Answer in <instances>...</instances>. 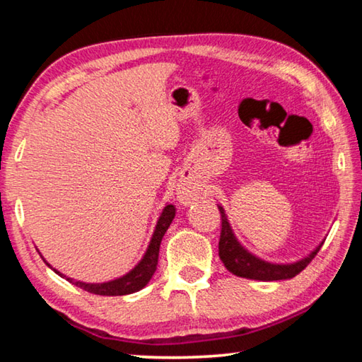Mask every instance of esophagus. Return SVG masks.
I'll use <instances>...</instances> for the list:
<instances>
[{
	"instance_id": "esophagus-1",
	"label": "esophagus",
	"mask_w": 362,
	"mask_h": 362,
	"mask_svg": "<svg viewBox=\"0 0 362 362\" xmlns=\"http://www.w3.org/2000/svg\"><path fill=\"white\" fill-rule=\"evenodd\" d=\"M177 198H179L180 203L189 204L193 201V198H194V193H193L192 188L187 187V185H183L179 189H177Z\"/></svg>"
}]
</instances>
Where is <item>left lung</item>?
Instances as JSON below:
<instances>
[{
    "mask_svg": "<svg viewBox=\"0 0 362 362\" xmlns=\"http://www.w3.org/2000/svg\"><path fill=\"white\" fill-rule=\"evenodd\" d=\"M218 211L222 214V231H220V241H218V255L220 260L223 262L225 268L230 273L236 274L240 278L255 279V281H281V279H291L306 268V265L315 259V255L320 252L322 243L311 252L292 263H273L268 260H263L260 257L254 255L252 252L243 246L235 236L231 225L226 217L225 209L220 204Z\"/></svg>",
    "mask_w": 362,
    "mask_h": 362,
    "instance_id": "1",
    "label": "left lung"
}]
</instances>
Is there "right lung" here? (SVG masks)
<instances>
[{"label": "right lung", "instance_id": "right-lung-1", "mask_svg": "<svg viewBox=\"0 0 362 362\" xmlns=\"http://www.w3.org/2000/svg\"><path fill=\"white\" fill-rule=\"evenodd\" d=\"M174 217H175V207L173 204H168L166 207H164L161 216H159V218H158L155 231H153L150 244L145 250L142 260H140L129 273L122 274L121 278H116L113 281H107V283H83V281L66 278L65 274H62L60 272H57V269H54L51 265H49L45 259L42 260H45L46 265L49 268H52L54 272L59 274V276L65 278L69 283L75 284L76 287H79V289L88 291L90 293H97V296H127V293L139 292L140 289H144V287L148 284V281L151 279V276L156 272L159 246H161L164 233L168 231L169 225L173 223Z\"/></svg>", "mask_w": 362, "mask_h": 362}]
</instances>
